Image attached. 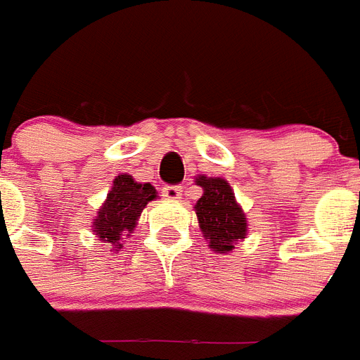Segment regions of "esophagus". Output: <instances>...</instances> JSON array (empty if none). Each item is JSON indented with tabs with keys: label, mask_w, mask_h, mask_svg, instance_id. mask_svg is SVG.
<instances>
[{
	"label": "esophagus",
	"mask_w": 360,
	"mask_h": 360,
	"mask_svg": "<svg viewBox=\"0 0 360 360\" xmlns=\"http://www.w3.org/2000/svg\"><path fill=\"white\" fill-rule=\"evenodd\" d=\"M162 195L168 201H179L181 195H183V188L181 186H165L162 188Z\"/></svg>",
	"instance_id": "34e87169"
}]
</instances>
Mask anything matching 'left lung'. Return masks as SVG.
I'll return each instance as SVG.
<instances>
[{
    "label": "left lung",
    "mask_w": 360,
    "mask_h": 360,
    "mask_svg": "<svg viewBox=\"0 0 360 360\" xmlns=\"http://www.w3.org/2000/svg\"><path fill=\"white\" fill-rule=\"evenodd\" d=\"M195 185L203 188V195L194 205L199 229L214 252L229 255L238 241L247 238V216L236 201L234 190L223 177L199 174Z\"/></svg>",
    "instance_id": "obj_1"
}]
</instances>
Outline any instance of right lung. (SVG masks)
<instances>
[{"label": "right lung", "mask_w": 360, "mask_h": 360, "mask_svg": "<svg viewBox=\"0 0 360 360\" xmlns=\"http://www.w3.org/2000/svg\"><path fill=\"white\" fill-rule=\"evenodd\" d=\"M157 198V190L150 183H139L129 174L117 175L108 198L91 223L96 240L111 245L115 252L122 249V236H131L141 212Z\"/></svg>", "instance_id": "obj_1"}]
</instances>
